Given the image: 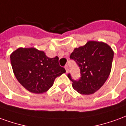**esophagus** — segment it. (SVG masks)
Segmentation results:
<instances>
[{
    "mask_svg": "<svg viewBox=\"0 0 126 126\" xmlns=\"http://www.w3.org/2000/svg\"><path fill=\"white\" fill-rule=\"evenodd\" d=\"M65 70H66V73H68V71H69L68 66H67V65L65 66Z\"/></svg>",
    "mask_w": 126,
    "mask_h": 126,
    "instance_id": "esophagus-1",
    "label": "esophagus"
}]
</instances>
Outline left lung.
<instances>
[{
    "label": "left lung",
    "instance_id": "8db88e82",
    "mask_svg": "<svg viewBox=\"0 0 126 126\" xmlns=\"http://www.w3.org/2000/svg\"><path fill=\"white\" fill-rule=\"evenodd\" d=\"M113 55L111 47L102 42L89 41L75 48L69 58L79 67L81 77L75 80L71 74L67 75L74 90L84 95L99 90L110 74Z\"/></svg>",
    "mask_w": 126,
    "mask_h": 126
}]
</instances>
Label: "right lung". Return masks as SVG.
Segmentation results:
<instances>
[{"label": "right lung", "mask_w": 126, "mask_h": 126, "mask_svg": "<svg viewBox=\"0 0 126 126\" xmlns=\"http://www.w3.org/2000/svg\"><path fill=\"white\" fill-rule=\"evenodd\" d=\"M13 71L18 82L36 94L47 92L56 78L65 73L59 65V57L49 58L34 48H19L10 56Z\"/></svg>", "instance_id": "obj_1"}]
</instances>
